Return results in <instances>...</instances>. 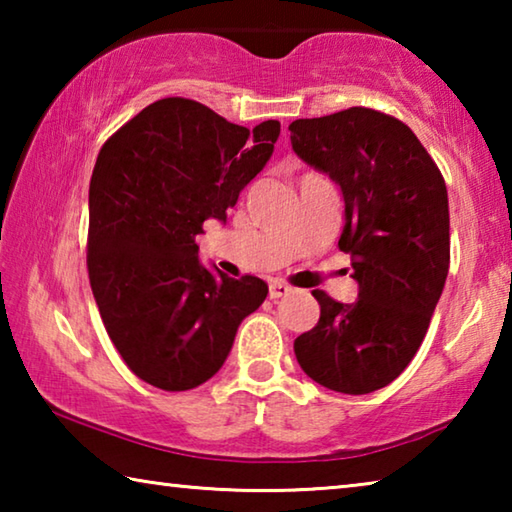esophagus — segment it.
Instances as JSON below:
<instances>
[{
    "mask_svg": "<svg viewBox=\"0 0 512 512\" xmlns=\"http://www.w3.org/2000/svg\"><path fill=\"white\" fill-rule=\"evenodd\" d=\"M293 289L289 287L287 282H271L268 284V298L271 300H280V298H284V296H289Z\"/></svg>",
    "mask_w": 512,
    "mask_h": 512,
    "instance_id": "1",
    "label": "esophagus"
}]
</instances>
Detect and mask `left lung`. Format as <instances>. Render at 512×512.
I'll use <instances>...</instances> for the list:
<instances>
[{"instance_id": "obj_1", "label": "left lung", "mask_w": 512, "mask_h": 512, "mask_svg": "<svg viewBox=\"0 0 512 512\" xmlns=\"http://www.w3.org/2000/svg\"><path fill=\"white\" fill-rule=\"evenodd\" d=\"M289 131L298 158L341 187L339 248L350 255L359 284L352 305L311 291L320 318L293 343L296 359L329 391H379L415 357L445 287L443 173L409 126L372 108L296 119Z\"/></svg>"}]
</instances>
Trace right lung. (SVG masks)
I'll return each instance as SVG.
<instances>
[{
	"instance_id": "right-lung-1",
	"label": "right lung",
	"mask_w": 512,
	"mask_h": 512,
	"mask_svg": "<svg viewBox=\"0 0 512 512\" xmlns=\"http://www.w3.org/2000/svg\"><path fill=\"white\" fill-rule=\"evenodd\" d=\"M280 121L248 131L203 103L146 106L101 146L90 180L88 275L110 341L137 377L189 391L214 377L235 334L266 300L198 259L207 219L225 221L273 153Z\"/></svg>"
}]
</instances>
